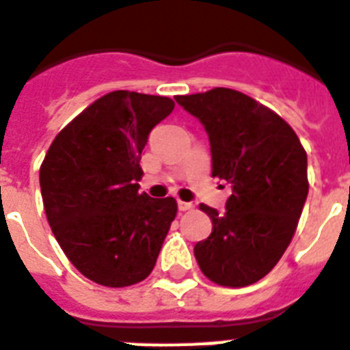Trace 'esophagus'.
Instances as JSON below:
<instances>
[{
    "label": "esophagus",
    "instance_id": "1",
    "mask_svg": "<svg viewBox=\"0 0 350 350\" xmlns=\"http://www.w3.org/2000/svg\"><path fill=\"white\" fill-rule=\"evenodd\" d=\"M177 206H178V210H180V212H187V210H193V208H194L193 203H189V202H182V200H178V202H177Z\"/></svg>",
    "mask_w": 350,
    "mask_h": 350
}]
</instances>
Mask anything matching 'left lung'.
<instances>
[{
  "mask_svg": "<svg viewBox=\"0 0 350 350\" xmlns=\"http://www.w3.org/2000/svg\"><path fill=\"white\" fill-rule=\"evenodd\" d=\"M175 100L208 135L212 177L233 189L224 213L200 205L212 233L194 245L198 265L219 286H250L293 240L308 194L307 152L282 117L242 92L215 88Z\"/></svg>",
  "mask_w": 350,
  "mask_h": 350,
  "instance_id": "left-lung-1",
  "label": "left lung"
}]
</instances>
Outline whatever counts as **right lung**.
Returning <instances> with one entry per match:
<instances>
[{"label": "right lung", "instance_id": "add662e5", "mask_svg": "<svg viewBox=\"0 0 350 350\" xmlns=\"http://www.w3.org/2000/svg\"><path fill=\"white\" fill-rule=\"evenodd\" d=\"M173 107L165 96L108 92L49 147L40 168L47 221L71 265L92 282L133 286L156 265L177 202L138 191L140 157L148 133Z\"/></svg>", "mask_w": 350, "mask_h": 350}]
</instances>
